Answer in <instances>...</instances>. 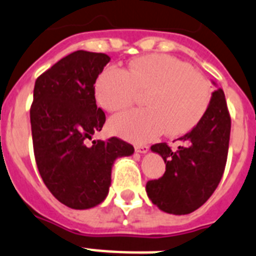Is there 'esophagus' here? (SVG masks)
Segmentation results:
<instances>
[{
  "mask_svg": "<svg viewBox=\"0 0 256 256\" xmlns=\"http://www.w3.org/2000/svg\"><path fill=\"white\" fill-rule=\"evenodd\" d=\"M135 150H136L138 153H140V154H146V153L150 150V148L146 146H135Z\"/></svg>",
  "mask_w": 256,
  "mask_h": 256,
  "instance_id": "esophagus-1",
  "label": "esophagus"
}]
</instances>
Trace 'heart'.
<instances>
[{
  "instance_id": "b5f03b06",
  "label": "heart",
  "mask_w": 256,
  "mask_h": 256,
  "mask_svg": "<svg viewBox=\"0 0 256 256\" xmlns=\"http://www.w3.org/2000/svg\"><path fill=\"white\" fill-rule=\"evenodd\" d=\"M138 94H144V110L110 121L113 134L135 143L152 140L164 131L170 136L186 134L201 121L211 100L208 80L170 55L138 58L128 70L108 66L95 82V98L108 112L128 108Z\"/></svg>"
}]
</instances>
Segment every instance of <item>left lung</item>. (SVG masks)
<instances>
[{"label":"left lung","instance_id":"left-lung-1","mask_svg":"<svg viewBox=\"0 0 256 256\" xmlns=\"http://www.w3.org/2000/svg\"><path fill=\"white\" fill-rule=\"evenodd\" d=\"M230 135V112L224 91L219 88L211 94L201 121L179 138L182 146L176 150H171L166 143L150 146L166 164L164 176L146 183V194L153 205L174 215L190 214L201 208L220 183Z\"/></svg>","mask_w":256,"mask_h":256}]
</instances>
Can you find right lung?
Listing matches in <instances>:
<instances>
[{
  "instance_id": "1",
  "label": "right lung",
  "mask_w": 256,
  "mask_h": 256,
  "mask_svg": "<svg viewBox=\"0 0 256 256\" xmlns=\"http://www.w3.org/2000/svg\"><path fill=\"white\" fill-rule=\"evenodd\" d=\"M110 60L102 52L74 51L42 73L33 90L30 126L37 168L55 198L76 210L102 204L114 161L134 153V146L117 138L88 146L106 122L94 85Z\"/></svg>"
}]
</instances>
